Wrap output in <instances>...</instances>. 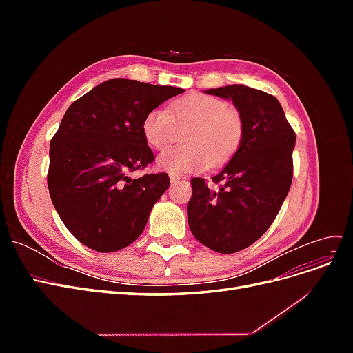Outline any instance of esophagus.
<instances>
[{
    "label": "esophagus",
    "instance_id": "obj_1",
    "mask_svg": "<svg viewBox=\"0 0 353 353\" xmlns=\"http://www.w3.org/2000/svg\"><path fill=\"white\" fill-rule=\"evenodd\" d=\"M169 179H170V184H176L178 181L183 179V176H181V175H176V174H170Z\"/></svg>",
    "mask_w": 353,
    "mask_h": 353
}]
</instances>
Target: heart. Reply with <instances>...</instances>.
Wrapping results in <instances>:
<instances>
[{
    "mask_svg": "<svg viewBox=\"0 0 353 353\" xmlns=\"http://www.w3.org/2000/svg\"><path fill=\"white\" fill-rule=\"evenodd\" d=\"M168 109L148 112L143 122L147 144L165 150L178 137V128H187L183 147H175L159 156L157 166L172 174H190L218 166L239 150L243 140V121L228 104L206 94H191Z\"/></svg>",
    "mask_w": 353,
    "mask_h": 353,
    "instance_id": "heart-1",
    "label": "heart"
}]
</instances>
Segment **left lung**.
Wrapping results in <instances>:
<instances>
[{
    "label": "left lung",
    "mask_w": 353,
    "mask_h": 353,
    "mask_svg": "<svg viewBox=\"0 0 353 353\" xmlns=\"http://www.w3.org/2000/svg\"><path fill=\"white\" fill-rule=\"evenodd\" d=\"M206 94L232 101L243 121L239 150L219 174L218 188L191 179L187 205L193 236L218 253L249 248L271 227L293 179L296 134L274 95L245 85L212 88Z\"/></svg>",
    "instance_id": "1"
}]
</instances>
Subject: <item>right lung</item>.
Segmentation results:
<instances>
[{
	"label": "right lung",
	"mask_w": 353,
	"mask_h": 353,
	"mask_svg": "<svg viewBox=\"0 0 353 353\" xmlns=\"http://www.w3.org/2000/svg\"><path fill=\"white\" fill-rule=\"evenodd\" d=\"M176 87L114 78L70 104L50 143L48 190L66 228L87 248L121 250L145 228L168 174H130L154 160L143 134L148 112Z\"/></svg>",
	"instance_id": "add662e5"
}]
</instances>
